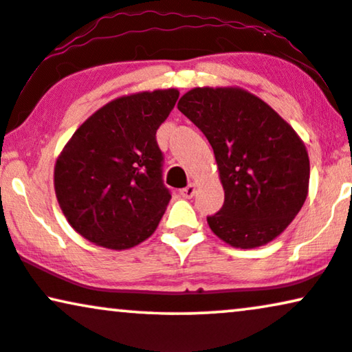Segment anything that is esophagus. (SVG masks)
Masks as SVG:
<instances>
[{
	"label": "esophagus",
	"instance_id": "esophagus-1",
	"mask_svg": "<svg viewBox=\"0 0 352 352\" xmlns=\"http://www.w3.org/2000/svg\"><path fill=\"white\" fill-rule=\"evenodd\" d=\"M195 193H197V186H195L193 184H190L188 186H185V188L180 190V197H184V198L195 197Z\"/></svg>",
	"mask_w": 352,
	"mask_h": 352
}]
</instances>
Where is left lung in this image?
I'll list each match as a JSON object with an SVG mask.
<instances>
[{
	"instance_id": "1",
	"label": "left lung",
	"mask_w": 352,
	"mask_h": 352,
	"mask_svg": "<svg viewBox=\"0 0 352 352\" xmlns=\"http://www.w3.org/2000/svg\"><path fill=\"white\" fill-rule=\"evenodd\" d=\"M214 151L224 204L208 224L235 248L278 237L309 193L310 162L294 128L240 87H195L179 100Z\"/></svg>"
}]
</instances>
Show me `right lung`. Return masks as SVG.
Returning <instances> with one entry per match:
<instances>
[{
  "mask_svg": "<svg viewBox=\"0 0 352 352\" xmlns=\"http://www.w3.org/2000/svg\"><path fill=\"white\" fill-rule=\"evenodd\" d=\"M177 89L118 97L74 131L55 164V193L71 228L96 245L124 250L153 235L170 201L155 131Z\"/></svg>",
  "mask_w": 352,
  "mask_h": 352,
  "instance_id": "obj_1",
  "label": "right lung"
}]
</instances>
